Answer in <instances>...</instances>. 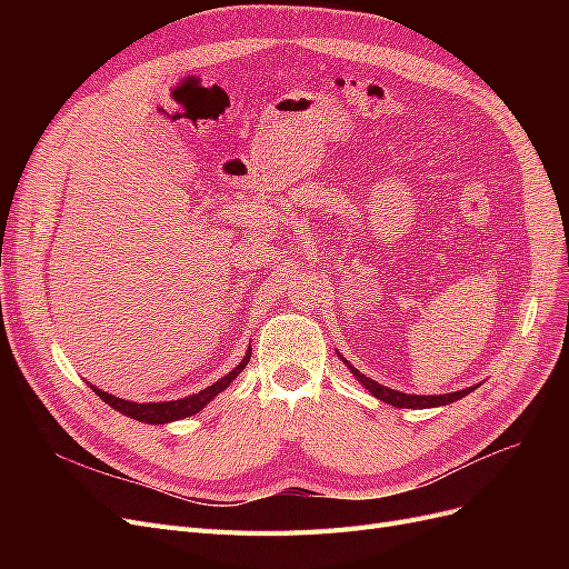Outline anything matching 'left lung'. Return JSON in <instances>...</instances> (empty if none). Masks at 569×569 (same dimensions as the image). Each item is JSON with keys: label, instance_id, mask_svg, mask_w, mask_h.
<instances>
[{"label": "left lung", "instance_id": "obj_1", "mask_svg": "<svg viewBox=\"0 0 569 569\" xmlns=\"http://www.w3.org/2000/svg\"><path fill=\"white\" fill-rule=\"evenodd\" d=\"M341 358V363L347 366L351 370V375L356 377V380L363 385L372 396H377V399L393 406V408H437V406H449L458 399H462V396H468L470 391H475L479 385L475 387H468V389H460V391H451V393H437V396H418V393H403V391H396V389H389L385 385H377L375 380H370V377H366L360 370H356L347 358H343L341 353H337Z\"/></svg>", "mask_w": 569, "mask_h": 569}]
</instances>
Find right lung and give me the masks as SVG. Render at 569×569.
<instances>
[{"label": "right lung", "instance_id": "add662e5", "mask_svg": "<svg viewBox=\"0 0 569 569\" xmlns=\"http://www.w3.org/2000/svg\"><path fill=\"white\" fill-rule=\"evenodd\" d=\"M251 358V349L247 351V356L242 358V363H239L234 370H230L226 377H220L218 382H213L211 387L201 389L199 393H192V396H184V399H178V401H157V403H137V401H126V399H118V396L109 393V391H101L99 387L90 385L92 391L99 396L101 401H107L113 410L123 412V416L132 418V420H140V422H147V425H168V422H176V420H184L189 416H197L199 410H203L206 406H209L216 396L228 389L234 377L242 372L249 363Z\"/></svg>", "mask_w": 569, "mask_h": 569}]
</instances>
